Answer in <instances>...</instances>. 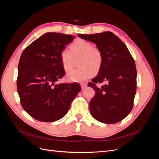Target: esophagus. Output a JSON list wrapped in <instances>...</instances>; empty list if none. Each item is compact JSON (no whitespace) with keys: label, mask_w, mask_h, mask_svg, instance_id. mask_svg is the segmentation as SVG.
<instances>
[{"label":"esophagus","mask_w":159,"mask_h":159,"mask_svg":"<svg viewBox=\"0 0 159 159\" xmlns=\"http://www.w3.org/2000/svg\"><path fill=\"white\" fill-rule=\"evenodd\" d=\"M80 85H81V89H84V88H85L88 86V85H87V84H86V83H81Z\"/></svg>","instance_id":"obj_1"}]
</instances>
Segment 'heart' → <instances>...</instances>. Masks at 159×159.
I'll return each instance as SVG.
<instances>
[{"mask_svg": "<svg viewBox=\"0 0 159 159\" xmlns=\"http://www.w3.org/2000/svg\"><path fill=\"white\" fill-rule=\"evenodd\" d=\"M62 68L66 71L74 68L75 61L81 68L74 70L68 74L66 79L71 82H83L93 77L95 71H98L103 63L102 51L84 39H77L70 46V51L64 49L60 52Z\"/></svg>", "mask_w": 159, "mask_h": 159, "instance_id": "obj_1", "label": "heart"}]
</instances>
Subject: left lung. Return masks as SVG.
Listing matches in <instances>:
<instances>
[{
    "mask_svg": "<svg viewBox=\"0 0 159 159\" xmlns=\"http://www.w3.org/2000/svg\"><path fill=\"white\" fill-rule=\"evenodd\" d=\"M93 42L103 54L98 74L89 83L95 91L89 102L90 113L99 122L113 124L131 112L137 89V70L131 54L123 42L113 32L78 35ZM105 82L101 88L97 83Z\"/></svg>",
    "mask_w": 159,
    "mask_h": 159,
    "instance_id": "left-lung-1",
    "label": "left lung"
}]
</instances>
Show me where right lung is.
<instances>
[{
	"mask_svg": "<svg viewBox=\"0 0 159 159\" xmlns=\"http://www.w3.org/2000/svg\"><path fill=\"white\" fill-rule=\"evenodd\" d=\"M74 38L47 32L22 53L18 66V93L23 109L38 121L54 122L64 117L81 91L77 83L56 84L65 74L60 52Z\"/></svg>",
	"mask_w": 159,
	"mask_h": 159,
	"instance_id": "obj_1",
	"label": "right lung"
}]
</instances>
